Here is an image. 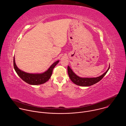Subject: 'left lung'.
Instances as JSON below:
<instances>
[{
  "label": "left lung",
  "instance_id": "1",
  "mask_svg": "<svg viewBox=\"0 0 126 126\" xmlns=\"http://www.w3.org/2000/svg\"><path fill=\"white\" fill-rule=\"evenodd\" d=\"M109 69L110 65L109 66L108 69V70L105 72L99 77L94 78H82L77 76L72 71V70L71 69L69 66H68L67 68L68 74L71 80L76 85L84 87L91 86L99 82L106 74Z\"/></svg>",
  "mask_w": 126,
  "mask_h": 126
}]
</instances>
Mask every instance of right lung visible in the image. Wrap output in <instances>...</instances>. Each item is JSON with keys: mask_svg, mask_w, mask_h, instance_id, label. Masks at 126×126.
<instances>
[{"mask_svg": "<svg viewBox=\"0 0 126 126\" xmlns=\"http://www.w3.org/2000/svg\"><path fill=\"white\" fill-rule=\"evenodd\" d=\"M59 60L54 62L48 69L42 73H29L20 70L16 65L15 58H13V66L15 71L20 78L27 83L32 85H38L45 83L50 78L53 70L59 63Z\"/></svg>", "mask_w": 126, "mask_h": 126, "instance_id": "right-lung-1", "label": "right lung"}]
</instances>
